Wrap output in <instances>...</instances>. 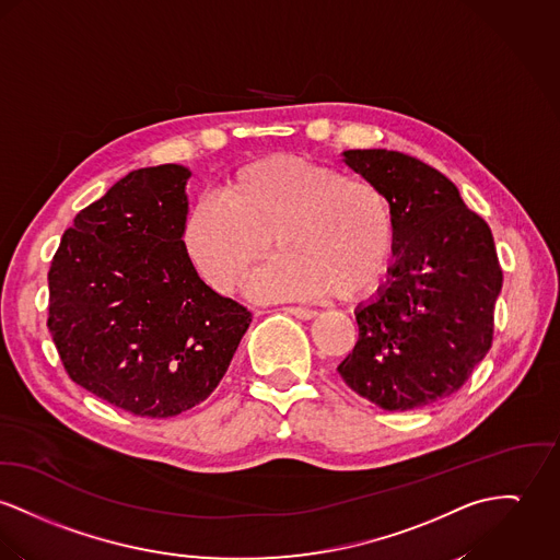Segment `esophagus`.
<instances>
[{"mask_svg": "<svg viewBox=\"0 0 560 560\" xmlns=\"http://www.w3.org/2000/svg\"><path fill=\"white\" fill-rule=\"evenodd\" d=\"M285 313L299 317V319H313L317 313L311 311V308H304V306H285Z\"/></svg>", "mask_w": 560, "mask_h": 560, "instance_id": "esophagus-1", "label": "esophagus"}]
</instances>
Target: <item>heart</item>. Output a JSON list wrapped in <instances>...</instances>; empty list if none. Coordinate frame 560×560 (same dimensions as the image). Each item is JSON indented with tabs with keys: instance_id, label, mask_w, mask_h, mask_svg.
<instances>
[{
	"instance_id": "1",
	"label": "heart",
	"mask_w": 560,
	"mask_h": 560,
	"mask_svg": "<svg viewBox=\"0 0 560 560\" xmlns=\"http://www.w3.org/2000/svg\"><path fill=\"white\" fill-rule=\"evenodd\" d=\"M219 198L196 202L180 249L219 294H234L270 249L281 256L254 279L259 299L366 296L386 270L394 221L384 191L364 176L296 155L261 158L230 174Z\"/></svg>"
}]
</instances>
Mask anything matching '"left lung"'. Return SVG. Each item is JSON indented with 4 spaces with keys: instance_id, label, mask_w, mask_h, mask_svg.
Listing matches in <instances>:
<instances>
[{
    "instance_id": "1",
    "label": "left lung",
    "mask_w": 560,
    "mask_h": 560,
    "mask_svg": "<svg viewBox=\"0 0 560 560\" xmlns=\"http://www.w3.org/2000/svg\"><path fill=\"white\" fill-rule=\"evenodd\" d=\"M343 158L384 191L396 261L377 299L358 306L360 337L337 371L386 411L427 407L458 392L492 345L503 285L494 238L429 164L386 149Z\"/></svg>"
}]
</instances>
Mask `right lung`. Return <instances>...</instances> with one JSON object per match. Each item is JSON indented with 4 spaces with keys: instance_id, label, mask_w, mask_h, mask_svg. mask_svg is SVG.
<instances>
[{
    "instance_id": "1",
    "label": "right lung",
    "mask_w": 560,
    "mask_h": 560,
    "mask_svg": "<svg viewBox=\"0 0 560 560\" xmlns=\"http://www.w3.org/2000/svg\"><path fill=\"white\" fill-rule=\"evenodd\" d=\"M185 166L133 171L74 217L48 270V332L66 373L140 418L207 400L252 313L213 292L180 249Z\"/></svg>"
}]
</instances>
